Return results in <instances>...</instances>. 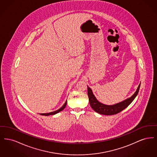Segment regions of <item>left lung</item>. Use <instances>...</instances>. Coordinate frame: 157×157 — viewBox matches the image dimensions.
Listing matches in <instances>:
<instances>
[{
	"label": "left lung",
	"instance_id": "8db88e82",
	"mask_svg": "<svg viewBox=\"0 0 157 157\" xmlns=\"http://www.w3.org/2000/svg\"><path fill=\"white\" fill-rule=\"evenodd\" d=\"M140 85L141 84L139 85L136 92L131 97L118 104L113 105H106L99 102L94 95L91 89L88 86V95L89 98L90 105L95 112H98L100 114L105 115H112L117 114L119 112H121L124 109H125L127 106L133 101L135 98L136 97V95L138 94L140 88Z\"/></svg>",
	"mask_w": 157,
	"mask_h": 157
}]
</instances>
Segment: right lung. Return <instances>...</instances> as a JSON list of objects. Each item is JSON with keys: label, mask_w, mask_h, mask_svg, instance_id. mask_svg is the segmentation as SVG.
Instances as JSON below:
<instances>
[{"label": "right lung", "mask_w": 157, "mask_h": 157, "mask_svg": "<svg viewBox=\"0 0 157 157\" xmlns=\"http://www.w3.org/2000/svg\"><path fill=\"white\" fill-rule=\"evenodd\" d=\"M67 101L65 102V103L64 104V105H63L60 109H59L58 110L55 111H53V112L47 113H41V115H45V116H48V115H55V114H56V113L59 112L60 111H62L63 109H64L65 108V106H66V105H67Z\"/></svg>", "instance_id": "1"}]
</instances>
